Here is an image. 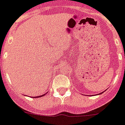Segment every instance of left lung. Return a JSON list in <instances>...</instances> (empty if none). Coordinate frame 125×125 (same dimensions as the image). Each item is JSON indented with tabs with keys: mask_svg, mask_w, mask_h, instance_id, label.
<instances>
[{
	"mask_svg": "<svg viewBox=\"0 0 125 125\" xmlns=\"http://www.w3.org/2000/svg\"><path fill=\"white\" fill-rule=\"evenodd\" d=\"M104 93V91L102 92V93H100V94H102V93ZM97 95H98V94H97Z\"/></svg>",
	"mask_w": 125,
	"mask_h": 125,
	"instance_id": "1",
	"label": "left lung"
}]
</instances>
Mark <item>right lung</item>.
<instances>
[{
  "instance_id": "add662e5",
  "label": "right lung",
  "mask_w": 125,
  "mask_h": 125,
  "mask_svg": "<svg viewBox=\"0 0 125 125\" xmlns=\"http://www.w3.org/2000/svg\"><path fill=\"white\" fill-rule=\"evenodd\" d=\"M47 93H45V94H43V95H40V96H36V97H33V98H38V97H42V96H44V95H45V94H46Z\"/></svg>"
}]
</instances>
